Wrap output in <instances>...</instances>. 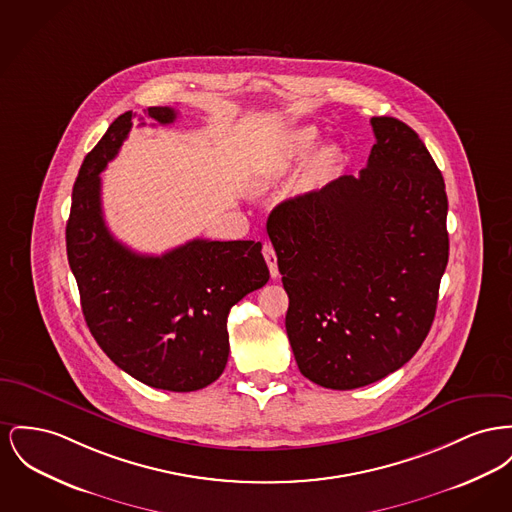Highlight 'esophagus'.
<instances>
[{
	"label": "esophagus",
	"mask_w": 512,
	"mask_h": 512,
	"mask_svg": "<svg viewBox=\"0 0 512 512\" xmlns=\"http://www.w3.org/2000/svg\"><path fill=\"white\" fill-rule=\"evenodd\" d=\"M263 255H265V261L269 265L272 278H276L278 276V265H276V253H274V247H272L271 243L263 245Z\"/></svg>",
	"instance_id": "obj_1"
}]
</instances>
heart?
Masks as SVG:
<instances>
[{
  "label": "heart",
  "mask_w": 512,
  "mask_h": 512,
  "mask_svg": "<svg viewBox=\"0 0 512 512\" xmlns=\"http://www.w3.org/2000/svg\"><path fill=\"white\" fill-rule=\"evenodd\" d=\"M313 143H315V135L307 133V131H301L300 135H296L294 141H292V154H296V156L307 154L313 149ZM332 160H334V154L329 149H325V151H321L315 156L313 168L315 170H325V168L331 166Z\"/></svg>",
  "instance_id": "1"
}]
</instances>
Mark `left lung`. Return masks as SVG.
Here are the masks:
<instances>
[{
	"instance_id": "8db88e82",
	"label": "left lung",
	"mask_w": 512,
	"mask_h": 512,
	"mask_svg": "<svg viewBox=\"0 0 512 512\" xmlns=\"http://www.w3.org/2000/svg\"><path fill=\"white\" fill-rule=\"evenodd\" d=\"M367 166L269 216L286 332L301 375L334 391L371 385L420 350L449 263L445 181L418 133L371 118Z\"/></svg>"
}]
</instances>
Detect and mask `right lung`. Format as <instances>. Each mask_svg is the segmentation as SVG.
<instances>
[{"label": "right lung", "mask_w": 512, "mask_h": 512, "mask_svg": "<svg viewBox=\"0 0 512 512\" xmlns=\"http://www.w3.org/2000/svg\"><path fill=\"white\" fill-rule=\"evenodd\" d=\"M166 125L176 110L152 106ZM121 114L92 149L73 185L65 228L67 259L98 346L125 373L162 391L191 392L214 383L228 361L232 305L269 282L261 241H187L160 257L116 240L102 214L100 172L133 125Z\"/></svg>", "instance_id": "1"}]
</instances>
